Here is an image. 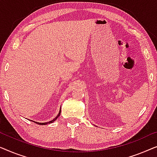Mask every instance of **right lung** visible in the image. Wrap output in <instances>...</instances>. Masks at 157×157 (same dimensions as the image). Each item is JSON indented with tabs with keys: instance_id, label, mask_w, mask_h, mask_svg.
<instances>
[{
	"instance_id": "add662e5",
	"label": "right lung",
	"mask_w": 157,
	"mask_h": 157,
	"mask_svg": "<svg viewBox=\"0 0 157 157\" xmlns=\"http://www.w3.org/2000/svg\"><path fill=\"white\" fill-rule=\"evenodd\" d=\"M60 112H61V109H59V113H58V114H57V116L56 117V118L54 119V120H51V121H50V122H44V123H40V122H36L37 124H40V125H45V124H50V123H52L53 122H55V121H56L57 118H58V117L60 115Z\"/></svg>"
}]
</instances>
